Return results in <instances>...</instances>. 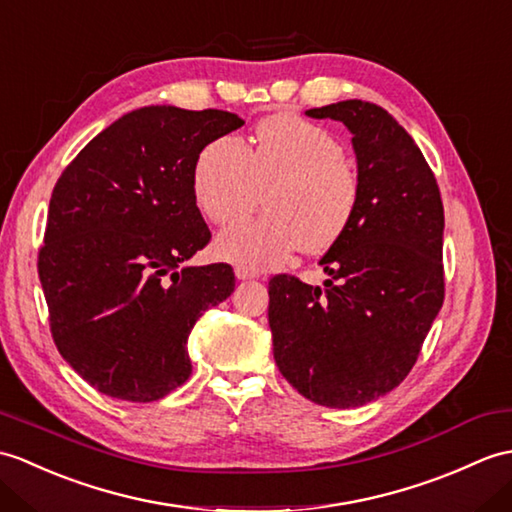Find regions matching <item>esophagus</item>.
Instances as JSON below:
<instances>
[{
    "mask_svg": "<svg viewBox=\"0 0 512 512\" xmlns=\"http://www.w3.org/2000/svg\"><path fill=\"white\" fill-rule=\"evenodd\" d=\"M235 277L240 279V281H246V279H257L259 275H257V272H251V270L237 266V268H235Z\"/></svg>",
    "mask_w": 512,
    "mask_h": 512,
    "instance_id": "obj_1",
    "label": "esophagus"
}]
</instances>
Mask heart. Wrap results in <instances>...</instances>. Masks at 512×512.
Returning a JSON list of instances; mask_svg holds the SVG:
<instances>
[{"mask_svg": "<svg viewBox=\"0 0 512 512\" xmlns=\"http://www.w3.org/2000/svg\"><path fill=\"white\" fill-rule=\"evenodd\" d=\"M194 198L211 222L251 211L268 189V213L220 231L213 251L251 272L285 264L305 246L320 253L347 233L358 211L360 178L344 161V146L323 126L290 113L257 126L255 146L222 135L200 150Z\"/></svg>", "mask_w": 512, "mask_h": 512, "instance_id": "obj_1", "label": "heart"}]
</instances>
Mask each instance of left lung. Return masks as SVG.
<instances>
[{
	"instance_id": "obj_1",
	"label": "left lung",
	"mask_w": 512,
	"mask_h": 512,
	"mask_svg": "<svg viewBox=\"0 0 512 512\" xmlns=\"http://www.w3.org/2000/svg\"><path fill=\"white\" fill-rule=\"evenodd\" d=\"M305 115L353 135L360 202L318 261L325 288L270 279L272 353L305 399L358 408L406 379L441 312L443 200L423 152L382 106L344 100Z\"/></svg>"
}]
</instances>
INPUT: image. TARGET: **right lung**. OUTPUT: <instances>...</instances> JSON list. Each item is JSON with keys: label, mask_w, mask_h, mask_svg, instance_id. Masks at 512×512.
<instances>
[{"label": "right lung", "mask_w": 512, "mask_h": 512, "mask_svg": "<svg viewBox=\"0 0 512 512\" xmlns=\"http://www.w3.org/2000/svg\"><path fill=\"white\" fill-rule=\"evenodd\" d=\"M235 113L144 106L106 126L50 198L39 279L65 362L104 395L157 401L192 375L187 338L235 288L227 264L187 266L209 242L194 165Z\"/></svg>", "instance_id": "add662e5"}]
</instances>
